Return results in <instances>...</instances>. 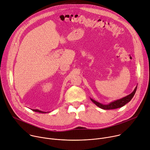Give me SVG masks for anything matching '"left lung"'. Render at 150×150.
<instances>
[{"label":"left lung","instance_id":"left-lung-1","mask_svg":"<svg viewBox=\"0 0 150 150\" xmlns=\"http://www.w3.org/2000/svg\"><path fill=\"white\" fill-rule=\"evenodd\" d=\"M137 86L135 87V88L134 89V91L131 93L130 94H129L128 96L124 97L120 99L117 100H115L111 103H110L108 104H103L92 98H90L91 100L98 107H99L100 108L104 109V110H110V109H117V108H122V106L125 105L126 104H127V103H129L132 98H133V97L134 96L135 92L137 91Z\"/></svg>","mask_w":150,"mask_h":150}]
</instances>
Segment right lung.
<instances>
[{
  "instance_id": "right-lung-1",
  "label": "right lung",
  "mask_w": 150,
  "mask_h": 150,
  "mask_svg": "<svg viewBox=\"0 0 150 150\" xmlns=\"http://www.w3.org/2000/svg\"><path fill=\"white\" fill-rule=\"evenodd\" d=\"M34 112H38V113H47L46 112H42L41 110H38V109H31ZM48 113V112H47Z\"/></svg>"
}]
</instances>
